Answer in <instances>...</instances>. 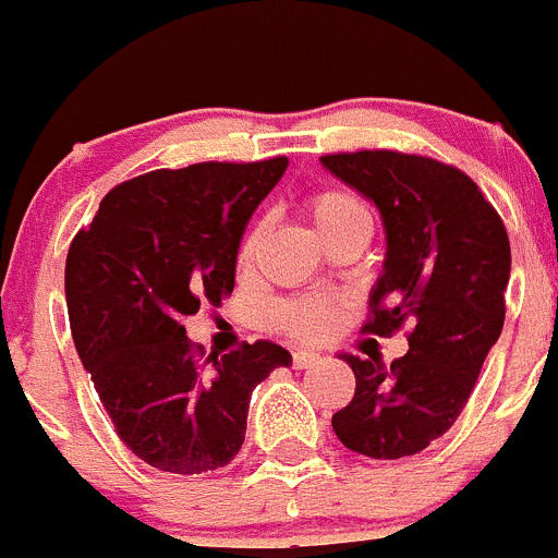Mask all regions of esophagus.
Segmentation results:
<instances>
[{"label":"esophagus","mask_w":558,"mask_h":558,"mask_svg":"<svg viewBox=\"0 0 558 558\" xmlns=\"http://www.w3.org/2000/svg\"><path fill=\"white\" fill-rule=\"evenodd\" d=\"M323 361H325L323 355L311 353V350H298V353L291 355V364H294V369H311V366H319Z\"/></svg>","instance_id":"obj_1"}]
</instances>
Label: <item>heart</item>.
Returning <instances> with one entry per match:
<instances>
[{"instance_id":"1","label":"heart","mask_w":558,"mask_h":558,"mask_svg":"<svg viewBox=\"0 0 558 558\" xmlns=\"http://www.w3.org/2000/svg\"><path fill=\"white\" fill-rule=\"evenodd\" d=\"M305 210H308L311 222H314L316 233L319 239L330 235L333 230H339L341 225L353 222V219H369L366 217V208L348 192H339V189H325V192L311 194L308 203H305ZM260 228H255L253 233L244 239L242 244V264H250L258 253L260 244ZM336 311L333 303L323 294H311V298H294V300H283L272 308V325L275 328L286 330L294 339H323L330 328H333Z\"/></svg>"}]
</instances>
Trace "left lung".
<instances>
[{"mask_svg": "<svg viewBox=\"0 0 558 558\" xmlns=\"http://www.w3.org/2000/svg\"><path fill=\"white\" fill-rule=\"evenodd\" d=\"M319 163L369 199L384 222V272L369 291L364 330L389 336L405 319L414 325L409 353L391 366L378 355H341L355 395L330 423L361 456H414L456 423L504 330L509 235L478 185L439 160L364 149Z\"/></svg>", "mask_w": 558, "mask_h": 558, "instance_id": "left-lung-1", "label": "left lung"}]
</instances>
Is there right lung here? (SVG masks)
Listing matches in <instances>:
<instances>
[{
    "label": "right lung",
    "instance_id": "add662e5",
    "mask_svg": "<svg viewBox=\"0 0 558 558\" xmlns=\"http://www.w3.org/2000/svg\"><path fill=\"white\" fill-rule=\"evenodd\" d=\"M289 160L194 163L117 185L74 235V348L119 439L155 470L214 473L242 450L250 395L291 353L260 339L197 361L185 316L222 305L253 210Z\"/></svg>",
    "mask_w": 558,
    "mask_h": 558
}]
</instances>
